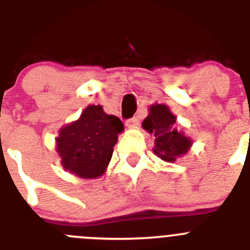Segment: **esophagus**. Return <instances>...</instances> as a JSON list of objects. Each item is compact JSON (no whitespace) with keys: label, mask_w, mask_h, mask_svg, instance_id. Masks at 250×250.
Instances as JSON below:
<instances>
[{"label":"esophagus","mask_w":250,"mask_h":250,"mask_svg":"<svg viewBox=\"0 0 250 250\" xmlns=\"http://www.w3.org/2000/svg\"><path fill=\"white\" fill-rule=\"evenodd\" d=\"M138 123H139V121H138V118H137V117L129 118V120L125 121V125H127V127H130V128L138 125Z\"/></svg>","instance_id":"34e87169"}]
</instances>
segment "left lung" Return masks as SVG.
<instances>
[{
    "instance_id": "1",
    "label": "left lung",
    "mask_w": 250,
    "mask_h": 250,
    "mask_svg": "<svg viewBox=\"0 0 250 250\" xmlns=\"http://www.w3.org/2000/svg\"><path fill=\"white\" fill-rule=\"evenodd\" d=\"M175 122L176 117L170 112L167 104H155L149 107L148 117L142 123V127L155 137L154 153L160 159L169 163L185 155L192 144L188 137L175 129Z\"/></svg>"
}]
</instances>
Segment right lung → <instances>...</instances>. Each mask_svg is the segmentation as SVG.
Returning a JSON list of instances; mask_svg holds the SVG:
<instances>
[{
  "mask_svg": "<svg viewBox=\"0 0 250 250\" xmlns=\"http://www.w3.org/2000/svg\"><path fill=\"white\" fill-rule=\"evenodd\" d=\"M123 123L104 113L102 106H87L80 118L64 125L57 137V151L65 170L83 179L104 174Z\"/></svg>",
  "mask_w": 250,
  "mask_h": 250,
  "instance_id": "1",
  "label": "right lung"
}]
</instances>
